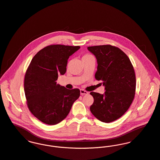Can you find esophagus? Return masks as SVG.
<instances>
[{
	"instance_id": "1",
	"label": "esophagus",
	"mask_w": 160,
	"mask_h": 160,
	"mask_svg": "<svg viewBox=\"0 0 160 160\" xmlns=\"http://www.w3.org/2000/svg\"><path fill=\"white\" fill-rule=\"evenodd\" d=\"M88 94V91H86L85 90H84V89H80V94L81 95H86V94Z\"/></svg>"
}]
</instances>
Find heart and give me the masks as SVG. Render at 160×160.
Here are the masks:
<instances>
[{
	"mask_svg": "<svg viewBox=\"0 0 160 160\" xmlns=\"http://www.w3.org/2000/svg\"><path fill=\"white\" fill-rule=\"evenodd\" d=\"M91 57H92L91 55L88 54V53H86V54H85V55L82 57V59H86V58H88Z\"/></svg>",
	"mask_w": 160,
	"mask_h": 160,
	"instance_id": "b5f03b06",
	"label": "heart"
}]
</instances>
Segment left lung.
Wrapping results in <instances>:
<instances>
[{
    "mask_svg": "<svg viewBox=\"0 0 160 160\" xmlns=\"http://www.w3.org/2000/svg\"><path fill=\"white\" fill-rule=\"evenodd\" d=\"M96 57L97 80L105 86L103 94L91 92L94 102L90 107L99 121L109 123L121 118L128 110L135 98L136 77L128 56L119 48L107 45L88 47Z\"/></svg>",
    "mask_w": 160,
    "mask_h": 160,
    "instance_id": "8db88e82",
    "label": "left lung"
}]
</instances>
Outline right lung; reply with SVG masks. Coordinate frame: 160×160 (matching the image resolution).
I'll return each instance as SVG.
<instances>
[{"mask_svg":"<svg viewBox=\"0 0 160 160\" xmlns=\"http://www.w3.org/2000/svg\"><path fill=\"white\" fill-rule=\"evenodd\" d=\"M80 46L52 44L34 56L25 72L24 92L28 110L38 119L48 125L60 122L79 98V89L57 85L58 75L66 71L69 57Z\"/></svg>","mask_w":160,"mask_h":160,"instance_id":"add662e5","label":"right lung"}]
</instances>
